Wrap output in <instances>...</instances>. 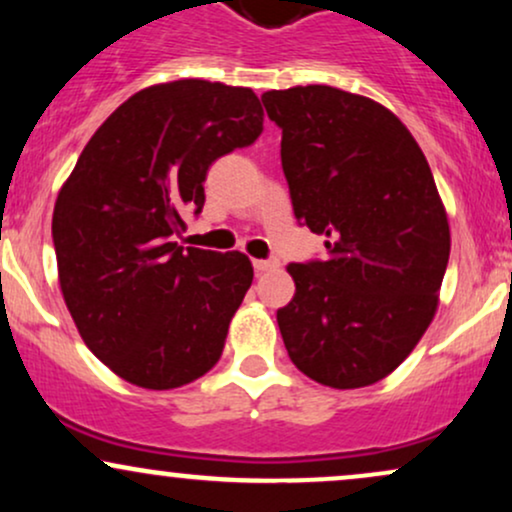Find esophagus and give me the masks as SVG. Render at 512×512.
Returning <instances> with one entry per match:
<instances>
[{"instance_id": "obj_1", "label": "esophagus", "mask_w": 512, "mask_h": 512, "mask_svg": "<svg viewBox=\"0 0 512 512\" xmlns=\"http://www.w3.org/2000/svg\"><path fill=\"white\" fill-rule=\"evenodd\" d=\"M252 267H255L257 274H262V272H269V269H274L276 262L274 260H252Z\"/></svg>"}]
</instances>
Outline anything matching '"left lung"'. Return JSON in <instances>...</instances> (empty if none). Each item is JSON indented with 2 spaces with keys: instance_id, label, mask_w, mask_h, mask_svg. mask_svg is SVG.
Here are the masks:
<instances>
[{
  "instance_id": "1",
  "label": "left lung",
  "mask_w": 512,
  "mask_h": 512,
  "mask_svg": "<svg viewBox=\"0 0 512 512\" xmlns=\"http://www.w3.org/2000/svg\"><path fill=\"white\" fill-rule=\"evenodd\" d=\"M281 129L296 219L325 236L327 260L291 262L276 310L286 351L315 383L354 390L411 354L438 308L450 226L424 151L397 115L332 86L262 96Z\"/></svg>"
}]
</instances>
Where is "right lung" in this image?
<instances>
[{
	"label": "right lung",
	"instance_id": "right-lung-1",
	"mask_svg": "<svg viewBox=\"0 0 512 512\" xmlns=\"http://www.w3.org/2000/svg\"><path fill=\"white\" fill-rule=\"evenodd\" d=\"M252 88L180 79L134 93L98 127L52 214L64 303L88 349L127 383L173 390L221 358L252 284L243 252L182 248L216 158L250 146Z\"/></svg>",
	"mask_w": 512,
	"mask_h": 512
}]
</instances>
